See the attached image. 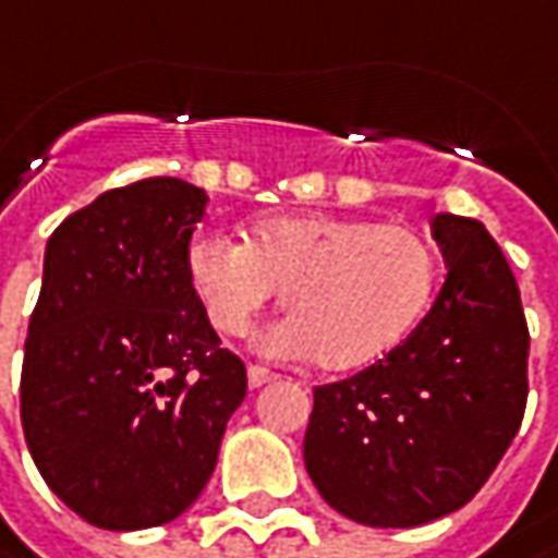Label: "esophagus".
<instances>
[{
	"mask_svg": "<svg viewBox=\"0 0 558 558\" xmlns=\"http://www.w3.org/2000/svg\"><path fill=\"white\" fill-rule=\"evenodd\" d=\"M246 377H250V387L258 390V387L271 384L278 375H275V372H268V368H262V365H250V368H246Z\"/></svg>",
	"mask_w": 558,
	"mask_h": 558,
	"instance_id": "esophagus-1",
	"label": "esophagus"
}]
</instances>
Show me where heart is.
<instances>
[{"mask_svg":"<svg viewBox=\"0 0 558 558\" xmlns=\"http://www.w3.org/2000/svg\"><path fill=\"white\" fill-rule=\"evenodd\" d=\"M186 280L221 333H246L283 290L290 312L271 347L318 355L330 372L362 368L418 325L437 283L422 233L347 215H290L255 225L246 243L199 233L186 246Z\"/></svg>","mask_w":558,"mask_h":558,"instance_id":"b5f03b06","label":"heart"}]
</instances>
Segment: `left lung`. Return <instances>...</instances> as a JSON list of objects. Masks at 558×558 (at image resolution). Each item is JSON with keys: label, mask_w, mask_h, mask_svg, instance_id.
<instances>
[{"label": "left lung", "mask_w": 558, "mask_h": 558, "mask_svg": "<svg viewBox=\"0 0 558 558\" xmlns=\"http://www.w3.org/2000/svg\"><path fill=\"white\" fill-rule=\"evenodd\" d=\"M447 280L418 327L365 372L315 387L305 472L340 515L415 527L462 509L519 434L527 325L497 240L474 218L430 221Z\"/></svg>", "instance_id": "left-lung-1"}]
</instances>
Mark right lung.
<instances>
[{
    "mask_svg": "<svg viewBox=\"0 0 558 558\" xmlns=\"http://www.w3.org/2000/svg\"><path fill=\"white\" fill-rule=\"evenodd\" d=\"M206 190L118 186L46 243L24 343L21 424L52 494L106 531L186 512L215 472L246 368L186 280Z\"/></svg>",
    "mask_w": 558,
    "mask_h": 558,
    "instance_id": "right-lung-1",
    "label": "right lung"
}]
</instances>
